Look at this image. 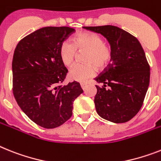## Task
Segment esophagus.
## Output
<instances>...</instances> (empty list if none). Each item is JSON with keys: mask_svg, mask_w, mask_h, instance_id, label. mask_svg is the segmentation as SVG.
I'll use <instances>...</instances> for the list:
<instances>
[{"mask_svg": "<svg viewBox=\"0 0 161 161\" xmlns=\"http://www.w3.org/2000/svg\"><path fill=\"white\" fill-rule=\"evenodd\" d=\"M81 87H82V89H83V90H85V89H86V87H87V83H81Z\"/></svg>", "mask_w": 161, "mask_h": 161, "instance_id": "esophagus-1", "label": "esophagus"}]
</instances>
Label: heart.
<instances>
[{
	"instance_id": "1",
	"label": "heart",
	"mask_w": 161,
	"mask_h": 161,
	"mask_svg": "<svg viewBox=\"0 0 161 161\" xmlns=\"http://www.w3.org/2000/svg\"><path fill=\"white\" fill-rule=\"evenodd\" d=\"M78 52H86L83 56L84 64H75L69 72L70 80L83 83L93 77L96 68L99 71L106 69L113 58L110 46L105 43L100 35L91 32L78 33L73 38V43L69 41L62 42L60 47V58L62 64L70 66L74 63Z\"/></svg>"
}]
</instances>
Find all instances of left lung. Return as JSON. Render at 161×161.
Wrapping results in <instances>:
<instances>
[{"instance_id":"left-lung-1","label":"left lung","mask_w":161,"mask_h":161,"mask_svg":"<svg viewBox=\"0 0 161 161\" xmlns=\"http://www.w3.org/2000/svg\"><path fill=\"white\" fill-rule=\"evenodd\" d=\"M101 33L113 51L111 63L95 80L96 110L110 122L125 123L142 106L150 83V65L139 41L129 32L112 25L84 27Z\"/></svg>"}]
</instances>
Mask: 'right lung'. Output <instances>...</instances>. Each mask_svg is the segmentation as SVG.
I'll list each match as a JSON object with an SVG mask.
<instances>
[{
	"label": "right lung",
	"mask_w": 161,
	"mask_h": 161,
	"mask_svg": "<svg viewBox=\"0 0 161 161\" xmlns=\"http://www.w3.org/2000/svg\"><path fill=\"white\" fill-rule=\"evenodd\" d=\"M74 31L69 27L40 28L21 39L14 50V98L28 118L46 129L65 123L72 116L73 102L83 92L75 81L63 85L68 69L59 51Z\"/></svg>",
	"instance_id": "right-lung-1"
}]
</instances>
